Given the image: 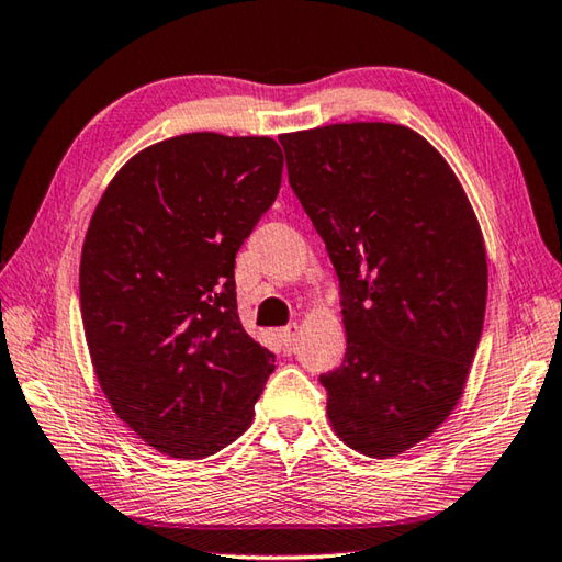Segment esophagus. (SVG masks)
Here are the masks:
<instances>
[{
    "mask_svg": "<svg viewBox=\"0 0 562 562\" xmlns=\"http://www.w3.org/2000/svg\"><path fill=\"white\" fill-rule=\"evenodd\" d=\"M300 331H302V328H300V324H290V326H284V328H280V331H278V336H280V340H282V344H284V346H294V340H296V338H300Z\"/></svg>",
    "mask_w": 562,
    "mask_h": 562,
    "instance_id": "esophagus-1",
    "label": "esophagus"
}]
</instances>
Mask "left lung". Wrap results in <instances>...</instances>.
Instances as JSON below:
<instances>
[{
  "label": "left lung",
  "mask_w": 562,
  "mask_h": 562,
  "mask_svg": "<svg viewBox=\"0 0 562 562\" xmlns=\"http://www.w3.org/2000/svg\"><path fill=\"white\" fill-rule=\"evenodd\" d=\"M280 143L340 282L346 358L318 378L328 422L362 456H400L463 397L487 304L477 216L441 153L402 124H331Z\"/></svg>",
  "instance_id": "1"
}]
</instances>
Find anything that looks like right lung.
I'll list each match as a JSON object with an SVG mask.
<instances>
[{
	"instance_id": "add662e5",
	"label": "right lung",
	"mask_w": 562,
	"mask_h": 562,
	"mask_svg": "<svg viewBox=\"0 0 562 562\" xmlns=\"http://www.w3.org/2000/svg\"><path fill=\"white\" fill-rule=\"evenodd\" d=\"M282 165L268 136L153 143L106 184L87 228L80 310L97 382L119 419L170 458L234 443L274 370L240 326L234 266Z\"/></svg>"
}]
</instances>
